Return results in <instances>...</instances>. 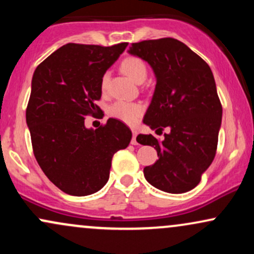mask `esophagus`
<instances>
[{
	"label": "esophagus",
	"mask_w": 254,
	"mask_h": 254,
	"mask_svg": "<svg viewBox=\"0 0 254 254\" xmlns=\"http://www.w3.org/2000/svg\"><path fill=\"white\" fill-rule=\"evenodd\" d=\"M136 137H137V130H132V139H131V144H133V145L137 144Z\"/></svg>",
	"instance_id": "34e87169"
}]
</instances>
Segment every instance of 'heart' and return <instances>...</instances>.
Here are the masks:
<instances>
[{"mask_svg":"<svg viewBox=\"0 0 254 254\" xmlns=\"http://www.w3.org/2000/svg\"><path fill=\"white\" fill-rule=\"evenodd\" d=\"M121 69L127 76H129L133 82L142 83L147 78L148 68L145 63L138 57H127L121 64ZM109 72H105L101 78V89L105 90L109 82ZM143 112V107L141 104L127 103V101H116L110 107V115L113 118L125 122L127 124H132L138 119Z\"/></svg>","mask_w":254,"mask_h":254,"instance_id":"heart-1","label":"heart"}]
</instances>
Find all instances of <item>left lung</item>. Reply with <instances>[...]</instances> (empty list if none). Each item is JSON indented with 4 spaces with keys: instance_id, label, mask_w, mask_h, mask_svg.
Returning <instances> with one entry per match:
<instances>
[{
    "instance_id": "1",
    "label": "left lung",
    "mask_w": 254,
    "mask_h": 254,
    "mask_svg": "<svg viewBox=\"0 0 254 254\" xmlns=\"http://www.w3.org/2000/svg\"><path fill=\"white\" fill-rule=\"evenodd\" d=\"M127 52L149 64L156 77L143 123L157 135L168 129L162 141L137 136L138 143L154 147L159 156L144 167V178L168 193L190 191L214 160L222 121L210 66L173 38L133 43Z\"/></svg>"
}]
</instances>
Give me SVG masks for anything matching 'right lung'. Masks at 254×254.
Instances as JSON below:
<instances>
[{
  "mask_svg": "<svg viewBox=\"0 0 254 254\" xmlns=\"http://www.w3.org/2000/svg\"><path fill=\"white\" fill-rule=\"evenodd\" d=\"M127 43L113 46L69 43L43 61L32 77L26 110L32 147L45 176L71 196L104 188L113 154L125 149L131 130L118 119L87 129L84 118L101 111V78Z\"/></svg>",
  "mask_w": 254,
  "mask_h": 254,
  "instance_id": "right-lung-1",
  "label": "right lung"
}]
</instances>
